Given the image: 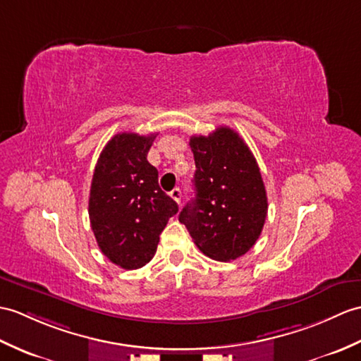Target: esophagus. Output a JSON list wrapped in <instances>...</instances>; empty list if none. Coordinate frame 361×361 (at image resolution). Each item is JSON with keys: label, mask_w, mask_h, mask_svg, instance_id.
Wrapping results in <instances>:
<instances>
[{"label": "esophagus", "mask_w": 361, "mask_h": 361, "mask_svg": "<svg viewBox=\"0 0 361 361\" xmlns=\"http://www.w3.org/2000/svg\"><path fill=\"white\" fill-rule=\"evenodd\" d=\"M175 201H177V203L180 204L181 203V189H178V188H175V189H172L171 190V194H169Z\"/></svg>", "instance_id": "obj_1"}]
</instances>
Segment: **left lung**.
<instances>
[{
    "mask_svg": "<svg viewBox=\"0 0 361 361\" xmlns=\"http://www.w3.org/2000/svg\"><path fill=\"white\" fill-rule=\"evenodd\" d=\"M195 158V198L180 221L209 258L231 262L255 245L267 215L262 172L235 130L219 128L207 137H190Z\"/></svg>",
    "mask_w": 361,
    "mask_h": 361,
    "instance_id": "obj_1",
    "label": "left lung"
}]
</instances>
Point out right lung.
Instances as JSON below:
<instances>
[{
	"instance_id": "1",
	"label": "right lung",
	"mask_w": 361,
	"mask_h": 361,
	"mask_svg": "<svg viewBox=\"0 0 361 361\" xmlns=\"http://www.w3.org/2000/svg\"><path fill=\"white\" fill-rule=\"evenodd\" d=\"M155 137L116 133L104 146L92 178V231L102 252L129 271L154 258L160 233L178 212V204L158 186V171L147 161Z\"/></svg>"
}]
</instances>
